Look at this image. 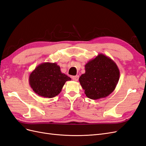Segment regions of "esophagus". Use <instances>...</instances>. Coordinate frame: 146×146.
Listing matches in <instances>:
<instances>
[{
  "label": "esophagus",
  "mask_w": 146,
  "mask_h": 146,
  "mask_svg": "<svg viewBox=\"0 0 146 146\" xmlns=\"http://www.w3.org/2000/svg\"><path fill=\"white\" fill-rule=\"evenodd\" d=\"M72 79L73 80V81H78V79H79V76H78V75H76V76H73V77H72Z\"/></svg>",
  "instance_id": "obj_1"
}]
</instances>
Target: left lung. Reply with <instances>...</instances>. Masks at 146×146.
Listing matches in <instances>:
<instances>
[{"mask_svg":"<svg viewBox=\"0 0 146 146\" xmlns=\"http://www.w3.org/2000/svg\"><path fill=\"white\" fill-rule=\"evenodd\" d=\"M86 73L79 81L87 98L96 100L109 96L119 79V70L111 58L99 54L85 65Z\"/></svg>","mask_w":146,"mask_h":146,"instance_id":"left-lung-1","label":"left lung"}]
</instances>
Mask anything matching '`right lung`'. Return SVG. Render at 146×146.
<instances>
[{"instance_id": "1", "label": "right lung", "mask_w": 146, "mask_h": 146, "mask_svg": "<svg viewBox=\"0 0 146 146\" xmlns=\"http://www.w3.org/2000/svg\"><path fill=\"white\" fill-rule=\"evenodd\" d=\"M71 78L62 73L56 62L39 64L29 76V84L36 94L42 97L51 98L62 90L65 82Z\"/></svg>"}]
</instances>
